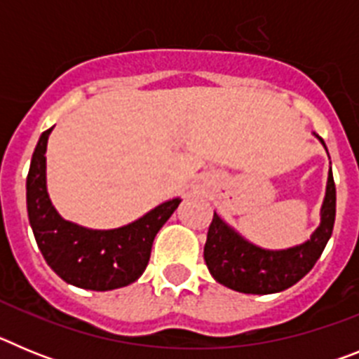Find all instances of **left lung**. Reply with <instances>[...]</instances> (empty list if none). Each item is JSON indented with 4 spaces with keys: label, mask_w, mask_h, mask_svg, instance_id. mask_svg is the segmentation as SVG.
<instances>
[{
    "label": "left lung",
    "mask_w": 359,
    "mask_h": 359,
    "mask_svg": "<svg viewBox=\"0 0 359 359\" xmlns=\"http://www.w3.org/2000/svg\"><path fill=\"white\" fill-rule=\"evenodd\" d=\"M316 138L323 144L318 135ZM320 215V226L304 244L287 250H264L241 237L214 212L203 252L208 271L219 284L239 293L269 294L287 290L313 269L332 233L336 187L331 170Z\"/></svg>",
    "instance_id": "left-lung-1"
}]
</instances>
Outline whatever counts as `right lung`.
I'll return each instance as SVG.
<instances>
[{
  "label": "right lung",
  "instance_id": "right-lung-1",
  "mask_svg": "<svg viewBox=\"0 0 359 359\" xmlns=\"http://www.w3.org/2000/svg\"><path fill=\"white\" fill-rule=\"evenodd\" d=\"M41 135L27 177V208L37 246L50 268L68 284L91 291L123 287L140 278L151 259L152 241L182 199H170L144 217L113 230H90L57 214L46 190V144Z\"/></svg>",
  "mask_w": 359,
  "mask_h": 359
}]
</instances>
